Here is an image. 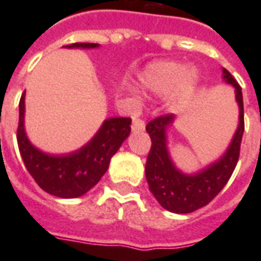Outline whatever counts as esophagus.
<instances>
[{
    "label": "esophagus",
    "instance_id": "34e87169",
    "mask_svg": "<svg viewBox=\"0 0 261 261\" xmlns=\"http://www.w3.org/2000/svg\"><path fill=\"white\" fill-rule=\"evenodd\" d=\"M145 128V121L141 119H134L133 120V130L136 131H142Z\"/></svg>",
    "mask_w": 261,
    "mask_h": 261
}]
</instances>
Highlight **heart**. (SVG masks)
<instances>
[{
	"label": "heart",
	"mask_w": 261,
	"mask_h": 261,
	"mask_svg": "<svg viewBox=\"0 0 261 261\" xmlns=\"http://www.w3.org/2000/svg\"><path fill=\"white\" fill-rule=\"evenodd\" d=\"M198 84L196 69L176 61H155L138 74L142 92L152 96H165L172 108L185 106L194 95Z\"/></svg>",
	"instance_id": "obj_1"
}]
</instances>
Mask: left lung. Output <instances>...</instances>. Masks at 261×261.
<instances>
[{
  "label": "left lung",
  "instance_id": "obj_1",
  "mask_svg": "<svg viewBox=\"0 0 261 261\" xmlns=\"http://www.w3.org/2000/svg\"><path fill=\"white\" fill-rule=\"evenodd\" d=\"M222 74L228 84L235 86L239 125L226 152L215 164L196 175H185L176 169L166 148V128L175 120L172 113L151 120L145 127L152 142L145 165V177L153 197L170 213L189 214L207 205L224 189L238 164L245 131L242 88L228 69H222Z\"/></svg>",
  "mask_w": 261,
  "mask_h": 261
}]
</instances>
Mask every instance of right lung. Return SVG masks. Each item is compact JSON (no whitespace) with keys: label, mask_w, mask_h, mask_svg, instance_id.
I'll list each match as a JSON object with an SVG mask.
<instances>
[{"label":"right lung","mask_w":261,"mask_h":261,"mask_svg":"<svg viewBox=\"0 0 261 261\" xmlns=\"http://www.w3.org/2000/svg\"><path fill=\"white\" fill-rule=\"evenodd\" d=\"M96 43H72L67 47L95 48ZM25 93L19 100V123L16 140L26 169L39 186L48 194L61 198H75L85 194L106 173L110 159L130 136V117L108 119L96 136L80 151L53 156L32 145L25 134Z\"/></svg>","instance_id":"add662e5"}]
</instances>
